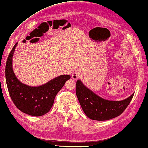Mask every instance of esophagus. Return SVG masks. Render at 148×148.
<instances>
[{
  "instance_id": "esophagus-1",
  "label": "esophagus",
  "mask_w": 148,
  "mask_h": 148,
  "mask_svg": "<svg viewBox=\"0 0 148 148\" xmlns=\"http://www.w3.org/2000/svg\"><path fill=\"white\" fill-rule=\"evenodd\" d=\"M81 77H82V74L79 71H75L73 72V74L72 75V78L74 80L79 79Z\"/></svg>"
}]
</instances>
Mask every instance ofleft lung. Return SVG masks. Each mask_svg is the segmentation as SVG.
<instances>
[{"label": "left lung", "instance_id": "left-lung-1", "mask_svg": "<svg viewBox=\"0 0 148 148\" xmlns=\"http://www.w3.org/2000/svg\"><path fill=\"white\" fill-rule=\"evenodd\" d=\"M76 93L83 112L91 120L103 121L119 116L127 108L134 96L122 101H110L102 98L88 89L80 80L76 82Z\"/></svg>", "mask_w": 148, "mask_h": 148}]
</instances>
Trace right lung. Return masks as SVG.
Here are the masks:
<instances>
[{"label": "right lung", "instance_id": "1", "mask_svg": "<svg viewBox=\"0 0 148 148\" xmlns=\"http://www.w3.org/2000/svg\"><path fill=\"white\" fill-rule=\"evenodd\" d=\"M17 45L10 52L5 70L10 96L20 111L31 116H42L52 108L56 95L71 76L62 75L39 87H29L23 84L16 77L12 69V58Z\"/></svg>", "mask_w": 148, "mask_h": 148}]
</instances>
